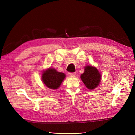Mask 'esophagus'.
<instances>
[{
    "label": "esophagus",
    "mask_w": 135,
    "mask_h": 135,
    "mask_svg": "<svg viewBox=\"0 0 135 135\" xmlns=\"http://www.w3.org/2000/svg\"><path fill=\"white\" fill-rule=\"evenodd\" d=\"M76 75V73H68V75L70 76H74Z\"/></svg>",
    "instance_id": "1"
}]
</instances>
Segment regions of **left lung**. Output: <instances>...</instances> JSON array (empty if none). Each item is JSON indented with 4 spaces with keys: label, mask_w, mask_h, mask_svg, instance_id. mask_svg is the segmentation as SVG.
<instances>
[{
    "label": "left lung",
    "mask_w": 135,
    "mask_h": 135,
    "mask_svg": "<svg viewBox=\"0 0 135 135\" xmlns=\"http://www.w3.org/2000/svg\"><path fill=\"white\" fill-rule=\"evenodd\" d=\"M84 73L81 74V79L88 89H96L102 80V75L97 68L92 65H86Z\"/></svg>",
    "instance_id": "left-lung-1"
}]
</instances>
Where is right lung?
I'll return each instance as SVG.
<instances>
[{"label":"right lung","mask_w":135,"mask_h":135,"mask_svg":"<svg viewBox=\"0 0 135 135\" xmlns=\"http://www.w3.org/2000/svg\"><path fill=\"white\" fill-rule=\"evenodd\" d=\"M66 77L65 74L58 72L55 68H49L43 71L42 81L44 84L51 89H57Z\"/></svg>","instance_id":"1"}]
</instances>
